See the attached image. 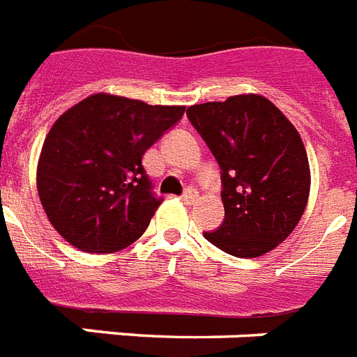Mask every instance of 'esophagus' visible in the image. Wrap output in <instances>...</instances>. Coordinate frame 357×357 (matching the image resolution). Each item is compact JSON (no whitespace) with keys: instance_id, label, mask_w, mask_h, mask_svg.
<instances>
[{"instance_id":"34e87169","label":"esophagus","mask_w":357,"mask_h":357,"mask_svg":"<svg viewBox=\"0 0 357 357\" xmlns=\"http://www.w3.org/2000/svg\"><path fill=\"white\" fill-rule=\"evenodd\" d=\"M197 199H199V193H197V190H193V188H188L186 192H184V195H182V201L186 202V204H193Z\"/></svg>"}]
</instances>
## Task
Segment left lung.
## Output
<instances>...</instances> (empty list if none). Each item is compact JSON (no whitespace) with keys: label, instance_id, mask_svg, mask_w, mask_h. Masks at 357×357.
I'll list each match as a JSON object with an SVG mask.
<instances>
[{"label":"left lung","instance_id":"obj_1","mask_svg":"<svg viewBox=\"0 0 357 357\" xmlns=\"http://www.w3.org/2000/svg\"><path fill=\"white\" fill-rule=\"evenodd\" d=\"M186 114L221 167L225 221L204 238L238 258L276 249L295 230L310 197L298 130L258 93L193 105Z\"/></svg>","mask_w":357,"mask_h":357}]
</instances>
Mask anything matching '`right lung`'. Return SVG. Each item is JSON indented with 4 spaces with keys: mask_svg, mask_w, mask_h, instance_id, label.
I'll use <instances>...</instances> for the list:
<instances>
[{
    "mask_svg": "<svg viewBox=\"0 0 357 357\" xmlns=\"http://www.w3.org/2000/svg\"><path fill=\"white\" fill-rule=\"evenodd\" d=\"M184 110L93 93L56 119L42 145L36 188L50 223L68 243L110 255L145 232L162 199L142 158Z\"/></svg>",
    "mask_w": 357,
    "mask_h": 357,
    "instance_id": "obj_1",
    "label": "right lung"
}]
</instances>
